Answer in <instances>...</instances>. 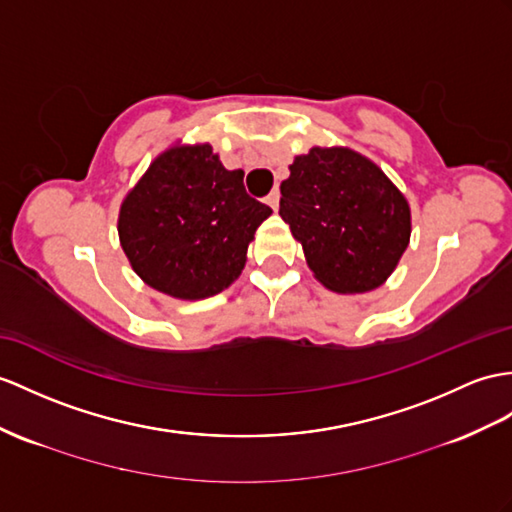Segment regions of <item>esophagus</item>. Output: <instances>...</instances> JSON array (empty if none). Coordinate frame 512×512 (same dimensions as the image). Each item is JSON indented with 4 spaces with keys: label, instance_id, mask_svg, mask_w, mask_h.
<instances>
[{
    "label": "esophagus",
    "instance_id": "1",
    "mask_svg": "<svg viewBox=\"0 0 512 512\" xmlns=\"http://www.w3.org/2000/svg\"><path fill=\"white\" fill-rule=\"evenodd\" d=\"M267 204H269L273 210H278V206H280V191H278V189H273V191L267 195Z\"/></svg>",
    "mask_w": 512,
    "mask_h": 512
}]
</instances>
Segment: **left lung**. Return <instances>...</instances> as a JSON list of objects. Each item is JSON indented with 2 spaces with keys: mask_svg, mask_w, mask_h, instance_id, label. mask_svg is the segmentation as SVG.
<instances>
[{
  "mask_svg": "<svg viewBox=\"0 0 512 512\" xmlns=\"http://www.w3.org/2000/svg\"><path fill=\"white\" fill-rule=\"evenodd\" d=\"M280 193V217L328 289L371 291L400 263L410 239V210L371 160L352 149L313 147L293 160Z\"/></svg>",
  "mask_w": 512,
  "mask_h": 512,
  "instance_id": "obj_1",
  "label": "left lung"
}]
</instances>
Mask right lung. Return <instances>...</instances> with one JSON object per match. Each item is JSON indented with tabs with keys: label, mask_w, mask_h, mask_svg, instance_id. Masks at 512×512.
I'll return each mask as SVG.
<instances>
[{
	"label": "right lung",
	"mask_w": 512,
	"mask_h": 512,
	"mask_svg": "<svg viewBox=\"0 0 512 512\" xmlns=\"http://www.w3.org/2000/svg\"><path fill=\"white\" fill-rule=\"evenodd\" d=\"M271 208L249 197L243 171H228L210 145L158 156L119 215L121 247L156 291L202 299L228 289Z\"/></svg>",
	"instance_id": "add662e5"
}]
</instances>
